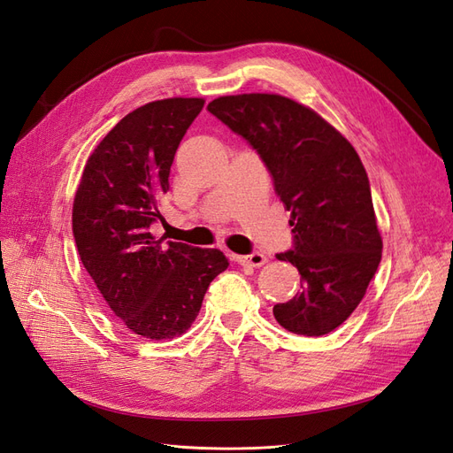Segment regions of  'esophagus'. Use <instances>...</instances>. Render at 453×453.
Returning <instances> with one entry per match:
<instances>
[{
	"label": "esophagus",
	"mask_w": 453,
	"mask_h": 453,
	"mask_svg": "<svg viewBox=\"0 0 453 453\" xmlns=\"http://www.w3.org/2000/svg\"><path fill=\"white\" fill-rule=\"evenodd\" d=\"M237 261H239V264H242V265L261 267V265L267 264V257H265V254H261V252H252V254H248V256H237Z\"/></svg>",
	"instance_id": "esophagus-1"
}]
</instances>
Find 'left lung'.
Masks as SVG:
<instances>
[{
	"label": "left lung",
	"instance_id": "8db88e82",
	"mask_svg": "<svg viewBox=\"0 0 453 453\" xmlns=\"http://www.w3.org/2000/svg\"><path fill=\"white\" fill-rule=\"evenodd\" d=\"M209 112L241 135L269 169L291 212V250L276 254L301 274V291L273 314L284 329L319 337L361 303L382 259L371 184L357 152L322 116L276 94L218 97Z\"/></svg>",
	"mask_w": 453,
	"mask_h": 453
}]
</instances>
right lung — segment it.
I'll return each mask as SVG.
<instances>
[{"label": "right lung", "instance_id": "right-lung-1", "mask_svg": "<svg viewBox=\"0 0 453 453\" xmlns=\"http://www.w3.org/2000/svg\"><path fill=\"white\" fill-rule=\"evenodd\" d=\"M205 99L171 97L126 114L86 162L73 203V237L111 311L141 337L182 334L209 284L227 269L216 248L164 242L150 233L179 144Z\"/></svg>", "mask_w": 453, "mask_h": 453}]
</instances>
